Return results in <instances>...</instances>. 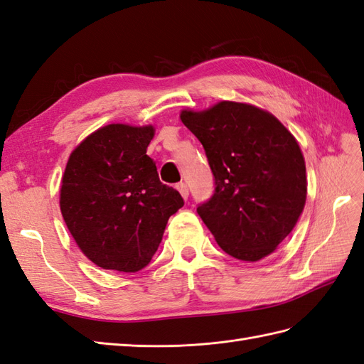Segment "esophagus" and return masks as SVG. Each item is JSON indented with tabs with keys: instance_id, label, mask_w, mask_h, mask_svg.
Returning <instances> with one entry per match:
<instances>
[{
	"instance_id": "esophagus-1",
	"label": "esophagus",
	"mask_w": 364,
	"mask_h": 364,
	"mask_svg": "<svg viewBox=\"0 0 364 364\" xmlns=\"http://www.w3.org/2000/svg\"><path fill=\"white\" fill-rule=\"evenodd\" d=\"M176 191H178V192L181 193V197H183L184 200H188V197H189V188H188V184H186V183H178V184H176Z\"/></svg>"
}]
</instances>
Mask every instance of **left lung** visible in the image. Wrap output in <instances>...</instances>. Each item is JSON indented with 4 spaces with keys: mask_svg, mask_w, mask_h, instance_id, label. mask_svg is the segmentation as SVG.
<instances>
[{
    "mask_svg": "<svg viewBox=\"0 0 364 364\" xmlns=\"http://www.w3.org/2000/svg\"><path fill=\"white\" fill-rule=\"evenodd\" d=\"M200 139L215 193L197 212L218 246L241 262H259L291 234L307 195L306 163L295 136L271 112L238 101L183 109Z\"/></svg>",
    "mask_w": 364,
    "mask_h": 364,
    "instance_id": "1",
    "label": "left lung"
}]
</instances>
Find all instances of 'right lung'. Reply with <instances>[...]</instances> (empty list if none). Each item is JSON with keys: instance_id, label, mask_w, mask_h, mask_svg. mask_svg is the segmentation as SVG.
Listing matches in <instances>:
<instances>
[{"instance_id": "add662e5", "label": "right lung", "mask_w": 364, "mask_h": 364, "mask_svg": "<svg viewBox=\"0 0 364 364\" xmlns=\"http://www.w3.org/2000/svg\"><path fill=\"white\" fill-rule=\"evenodd\" d=\"M152 124L112 123L73 149L60 189V209L77 246L92 263L136 272L160 246L181 195L158 178L147 146Z\"/></svg>"}]
</instances>
